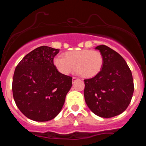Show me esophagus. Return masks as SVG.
Returning a JSON list of instances; mask_svg holds the SVG:
<instances>
[{"label": "esophagus", "instance_id": "esophagus-1", "mask_svg": "<svg viewBox=\"0 0 146 146\" xmlns=\"http://www.w3.org/2000/svg\"><path fill=\"white\" fill-rule=\"evenodd\" d=\"M78 78H75V77H73V82H74L75 80H78Z\"/></svg>", "mask_w": 146, "mask_h": 146}]
</instances>
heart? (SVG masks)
<instances>
[{"mask_svg":"<svg viewBox=\"0 0 146 146\" xmlns=\"http://www.w3.org/2000/svg\"><path fill=\"white\" fill-rule=\"evenodd\" d=\"M53 62L58 71L64 75L70 74L76 68L81 76L91 78L102 70L104 58L101 52L97 50H75L65 53L64 58L58 56Z\"/></svg>","mask_w":146,"mask_h":146,"instance_id":"obj_1","label":"heart"}]
</instances>
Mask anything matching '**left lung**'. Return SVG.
<instances>
[{
    "instance_id": "8db88e82",
    "label": "left lung",
    "mask_w": 146,
    "mask_h": 146,
    "mask_svg": "<svg viewBox=\"0 0 146 146\" xmlns=\"http://www.w3.org/2000/svg\"><path fill=\"white\" fill-rule=\"evenodd\" d=\"M103 56L102 70L84 80L85 102L98 116L110 118L123 113L131 102L134 92L132 75L126 62L106 45L95 47Z\"/></svg>"
}]
</instances>
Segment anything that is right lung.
<instances>
[{
	"label": "right lung",
	"instance_id": "obj_1",
	"mask_svg": "<svg viewBox=\"0 0 146 146\" xmlns=\"http://www.w3.org/2000/svg\"><path fill=\"white\" fill-rule=\"evenodd\" d=\"M60 50L42 46L27 54L15 69L12 82L14 101L30 119L46 121L62 108L72 86V77L64 75L53 64Z\"/></svg>",
	"mask_w": 146,
	"mask_h": 146
}]
</instances>
